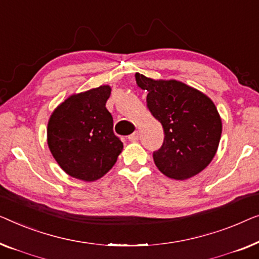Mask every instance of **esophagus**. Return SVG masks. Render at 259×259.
<instances>
[{"mask_svg": "<svg viewBox=\"0 0 259 259\" xmlns=\"http://www.w3.org/2000/svg\"><path fill=\"white\" fill-rule=\"evenodd\" d=\"M128 138L131 142H137L138 138H140V136H138V131H135V133L131 134Z\"/></svg>", "mask_w": 259, "mask_h": 259, "instance_id": "1", "label": "esophagus"}]
</instances>
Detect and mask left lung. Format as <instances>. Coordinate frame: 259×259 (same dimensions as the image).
I'll return each mask as SVG.
<instances>
[{
  "label": "left lung",
  "instance_id": "obj_1",
  "mask_svg": "<svg viewBox=\"0 0 259 259\" xmlns=\"http://www.w3.org/2000/svg\"><path fill=\"white\" fill-rule=\"evenodd\" d=\"M147 90V105L161 122L164 142L154 152L156 166L166 177L188 180L210 164L222 135V119L206 95L176 79H152L137 74Z\"/></svg>",
  "mask_w": 259,
  "mask_h": 259
}]
</instances>
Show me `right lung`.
<instances>
[{"label": "right lung", "mask_w": 259, "mask_h": 259, "mask_svg": "<svg viewBox=\"0 0 259 259\" xmlns=\"http://www.w3.org/2000/svg\"><path fill=\"white\" fill-rule=\"evenodd\" d=\"M111 88L101 85L71 95L50 116L47 129L54 158L69 176L94 182L117 161L123 143L105 108Z\"/></svg>", "instance_id": "add662e5"}]
</instances>
